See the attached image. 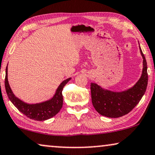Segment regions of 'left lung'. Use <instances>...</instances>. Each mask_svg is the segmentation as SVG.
Listing matches in <instances>:
<instances>
[{
  "mask_svg": "<svg viewBox=\"0 0 155 155\" xmlns=\"http://www.w3.org/2000/svg\"><path fill=\"white\" fill-rule=\"evenodd\" d=\"M143 58V69L140 79L133 87L121 92L104 89L98 84H91L92 104L99 114L108 117H119L127 114L138 104L147 89L148 75L145 55L140 47Z\"/></svg>",
  "mask_w": 155,
  "mask_h": 155,
  "instance_id": "1",
  "label": "left lung"
}]
</instances>
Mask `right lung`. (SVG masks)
<instances>
[{
  "label": "right lung",
  "instance_id": "obj_1",
  "mask_svg": "<svg viewBox=\"0 0 155 155\" xmlns=\"http://www.w3.org/2000/svg\"><path fill=\"white\" fill-rule=\"evenodd\" d=\"M70 79L71 78H69L61 82L57 89L54 96L51 99L45 102L35 104H26L13 94L8 81V67H6L5 69V87L8 98L10 99L12 104L18 109V110L25 115L29 118L35 120L43 121L56 115L62 108V90L64 86L68 83V81H70Z\"/></svg>",
  "mask_w": 155,
  "mask_h": 155
}]
</instances>
